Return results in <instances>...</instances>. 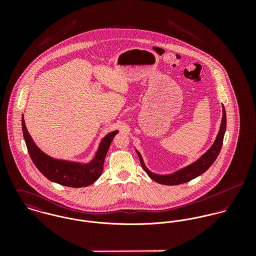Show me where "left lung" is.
Instances as JSON below:
<instances>
[{
  "label": "left lung",
  "instance_id": "obj_1",
  "mask_svg": "<svg viewBox=\"0 0 256 256\" xmlns=\"http://www.w3.org/2000/svg\"><path fill=\"white\" fill-rule=\"evenodd\" d=\"M226 110L222 106V124L220 127L219 134L216 138V141L212 146L195 162L192 164L184 168L182 170L172 174H168V176H160V174H154L150 172L144 164L143 158L138 152L140 162L142 164V168L148 174V176L154 180L156 182L164 184V185H178V184H182V183L188 182L195 178L199 176L203 172H205L216 160L217 156H219L220 150L222 146V141H224V136L226 132Z\"/></svg>",
  "mask_w": 256,
  "mask_h": 256
}]
</instances>
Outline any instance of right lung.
Returning <instances> with one entry per match:
<instances>
[{
	"label": "right lung",
	"instance_id": "add662e5",
	"mask_svg": "<svg viewBox=\"0 0 256 256\" xmlns=\"http://www.w3.org/2000/svg\"><path fill=\"white\" fill-rule=\"evenodd\" d=\"M22 132L28 154L38 170L50 182L68 187H84L96 182L104 170V162L110 144L118 131L108 134L100 142L94 158L88 164H80L66 160H54L40 150L28 134L24 116Z\"/></svg>",
	"mask_w": 256,
	"mask_h": 256
}]
</instances>
